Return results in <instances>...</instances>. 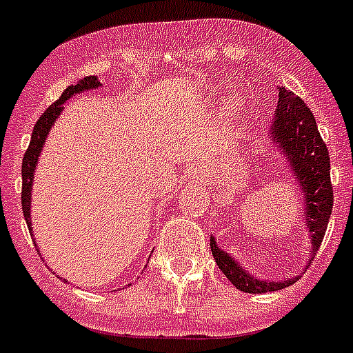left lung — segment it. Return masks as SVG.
Returning <instances> with one entry per match:
<instances>
[{"instance_id":"obj_1","label":"left lung","mask_w":353,"mask_h":353,"mask_svg":"<svg viewBox=\"0 0 353 353\" xmlns=\"http://www.w3.org/2000/svg\"><path fill=\"white\" fill-rule=\"evenodd\" d=\"M274 143L284 150L285 159L290 161L295 179L301 183L304 201H306V223L312 234V260L317 256L319 247L326 234L330 214L334 209V187L330 179V155L326 143L319 133L317 122L312 110L293 91L280 88L279 106L274 113L271 126ZM210 251L218 268L227 279L240 291L245 293H268V291L282 290L285 285L295 284V279L284 282H263L247 274L227 252L216 245L214 238H210ZM307 263V265H310ZM306 265V268H307Z\"/></svg>"}]
</instances>
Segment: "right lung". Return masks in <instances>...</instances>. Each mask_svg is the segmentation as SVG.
<instances>
[{
	"label": "right lung",
	"mask_w": 353,
	"mask_h": 353,
	"mask_svg": "<svg viewBox=\"0 0 353 353\" xmlns=\"http://www.w3.org/2000/svg\"><path fill=\"white\" fill-rule=\"evenodd\" d=\"M99 85H101V82L97 80V77H85V79L79 80V84L69 85L68 90L62 93V97L57 102H52L51 106L43 112V115L36 121L32 135H30L29 148L25 152L23 163H21V209H23L25 221H27V227H29L30 232H32V227H30V188H32V174H34L36 161H38V155L41 152V146L46 143L47 133H49L51 126L57 121L58 113L62 112L63 102L71 99L74 93H80V91L85 90H95Z\"/></svg>",
	"instance_id": "obj_1"
}]
</instances>
